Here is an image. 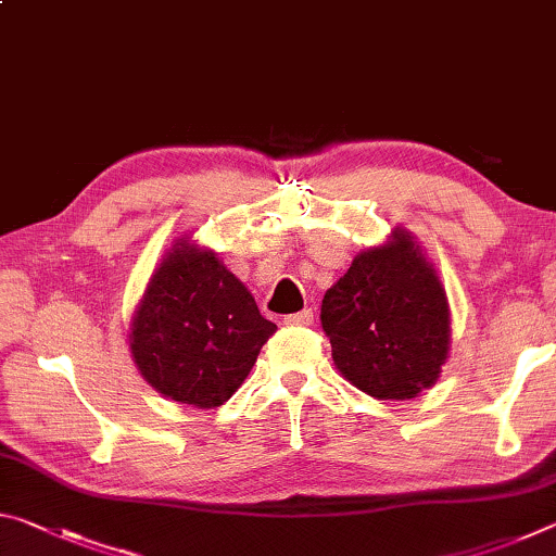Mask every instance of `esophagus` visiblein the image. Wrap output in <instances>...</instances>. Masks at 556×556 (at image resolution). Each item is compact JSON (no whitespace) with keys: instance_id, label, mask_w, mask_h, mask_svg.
<instances>
[{"instance_id":"obj_1","label":"esophagus","mask_w":556,"mask_h":556,"mask_svg":"<svg viewBox=\"0 0 556 556\" xmlns=\"http://www.w3.org/2000/svg\"><path fill=\"white\" fill-rule=\"evenodd\" d=\"M285 324H289V326H312L314 324V312H312V308H301L299 314L285 316Z\"/></svg>"}]
</instances>
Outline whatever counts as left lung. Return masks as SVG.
I'll return each mask as SVG.
<instances>
[{"mask_svg": "<svg viewBox=\"0 0 556 556\" xmlns=\"http://www.w3.org/2000/svg\"><path fill=\"white\" fill-rule=\"evenodd\" d=\"M321 326L336 368L378 400L417 397L448 353L444 287L407 232L353 260L326 291Z\"/></svg>", "mask_w": 556, "mask_h": 556, "instance_id": "left-lung-1", "label": "left lung"}]
</instances>
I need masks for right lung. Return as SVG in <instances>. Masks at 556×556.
I'll use <instances>...</instances> for the list:
<instances>
[{
    "mask_svg": "<svg viewBox=\"0 0 556 556\" xmlns=\"http://www.w3.org/2000/svg\"><path fill=\"white\" fill-rule=\"evenodd\" d=\"M275 331L213 252L181 244L149 281L131 324V355L166 397L211 409L232 397Z\"/></svg>",
    "mask_w": 556,
    "mask_h": 556,
    "instance_id": "add662e5",
    "label": "right lung"
}]
</instances>
